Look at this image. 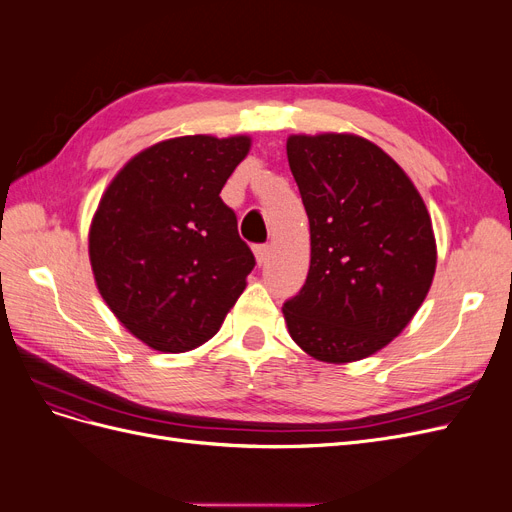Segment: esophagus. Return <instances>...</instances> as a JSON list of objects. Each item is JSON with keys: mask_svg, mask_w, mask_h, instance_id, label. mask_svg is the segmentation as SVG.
<instances>
[{"mask_svg": "<svg viewBox=\"0 0 512 512\" xmlns=\"http://www.w3.org/2000/svg\"><path fill=\"white\" fill-rule=\"evenodd\" d=\"M254 254H256V260H258V265H265V262L269 260V254H271V247H269V245H265V243H260V245H254Z\"/></svg>", "mask_w": 512, "mask_h": 512, "instance_id": "34e87169", "label": "esophagus"}]
</instances>
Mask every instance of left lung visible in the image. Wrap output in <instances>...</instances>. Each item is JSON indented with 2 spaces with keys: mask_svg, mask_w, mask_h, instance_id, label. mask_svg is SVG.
Wrapping results in <instances>:
<instances>
[{
  "mask_svg": "<svg viewBox=\"0 0 512 512\" xmlns=\"http://www.w3.org/2000/svg\"><path fill=\"white\" fill-rule=\"evenodd\" d=\"M309 220L312 260L284 303L290 337L324 363H350L393 342L436 273L431 218L399 164L354 134L286 143Z\"/></svg>",
  "mask_w": 512,
  "mask_h": 512,
  "instance_id": "8db88e82",
  "label": "left lung"
}]
</instances>
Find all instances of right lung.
Here are the masks:
<instances>
[{
    "instance_id": "obj_1",
    "label": "right lung",
    "mask_w": 512,
    "mask_h": 512,
    "mask_svg": "<svg viewBox=\"0 0 512 512\" xmlns=\"http://www.w3.org/2000/svg\"><path fill=\"white\" fill-rule=\"evenodd\" d=\"M247 136H179L134 156L89 228L98 290L134 337L185 352L220 331L256 260L220 192Z\"/></svg>"
}]
</instances>
